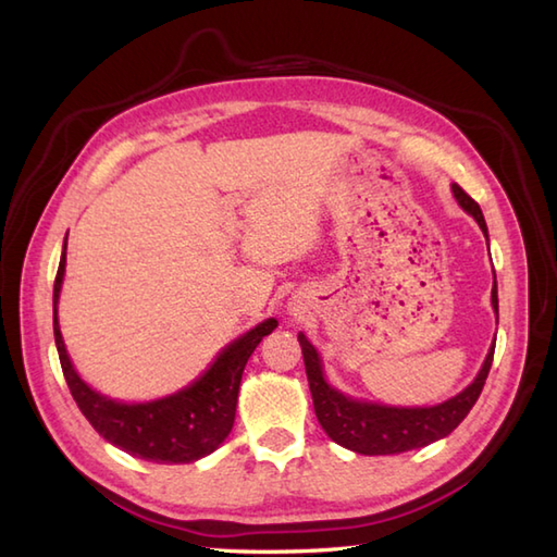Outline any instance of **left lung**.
<instances>
[{"label": "left lung", "mask_w": 557, "mask_h": 557, "mask_svg": "<svg viewBox=\"0 0 557 557\" xmlns=\"http://www.w3.org/2000/svg\"><path fill=\"white\" fill-rule=\"evenodd\" d=\"M453 194L459 200V206L465 208L471 218L479 222L483 234L488 232L486 220L479 203L471 198L459 184L453 186ZM493 309L498 313V289L493 285L491 292ZM299 345L304 354L306 377H309L313 409L318 423L323 425V431L333 437V441L342 447L354 449L359 455H399L407 449H417L423 445H431L441 437L453 433L457 425L465 421L469 409L476 405L483 385L493 363L491 347L486 361H483L476 381L471 383L465 393L457 397L443 401L437 407H417V409H397V407H381L369 405V401L349 399L335 387H330L323 377V366L318 359V351L313 345L299 333Z\"/></svg>", "instance_id": "1"}]
</instances>
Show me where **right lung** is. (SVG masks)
Masks as SVG:
<instances>
[{
    "label": "right lung",
    "instance_id": "add662e5",
    "mask_svg": "<svg viewBox=\"0 0 557 557\" xmlns=\"http://www.w3.org/2000/svg\"><path fill=\"white\" fill-rule=\"evenodd\" d=\"M64 265L66 253H62L54 277V342L71 397L76 399L92 429L108 443L122 447L124 453L146 461H158V465H188V461H196L218 449L234 425L244 366L258 342L277 327L275 318H268L265 323L232 342L215 363L182 393L146 401V405H120V401L90 389L69 361L57 323V299L62 292Z\"/></svg>",
    "mask_w": 557,
    "mask_h": 557
}]
</instances>
